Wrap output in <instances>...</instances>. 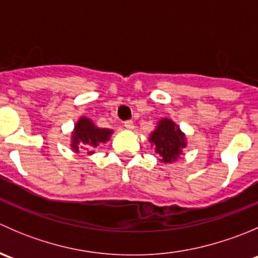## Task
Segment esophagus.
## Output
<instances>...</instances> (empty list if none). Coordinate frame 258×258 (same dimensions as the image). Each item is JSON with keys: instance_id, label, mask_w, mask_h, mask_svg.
<instances>
[{"instance_id": "esophagus-1", "label": "esophagus", "mask_w": 258, "mask_h": 258, "mask_svg": "<svg viewBox=\"0 0 258 258\" xmlns=\"http://www.w3.org/2000/svg\"><path fill=\"white\" fill-rule=\"evenodd\" d=\"M123 126L124 127H126V128L127 130H134V122H132V121H126V122H124V123H123Z\"/></svg>"}]
</instances>
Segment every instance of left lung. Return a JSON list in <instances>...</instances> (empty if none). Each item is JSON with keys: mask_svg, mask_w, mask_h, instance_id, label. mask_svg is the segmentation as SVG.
Masks as SVG:
<instances>
[{"mask_svg": "<svg viewBox=\"0 0 258 258\" xmlns=\"http://www.w3.org/2000/svg\"><path fill=\"white\" fill-rule=\"evenodd\" d=\"M151 146L155 148L160 162L172 163L178 160L182 150L187 146L186 135L170 118H162L157 122V126L150 134Z\"/></svg>", "mask_w": 258, "mask_h": 258, "instance_id": "left-lung-1", "label": "left lung"}]
</instances>
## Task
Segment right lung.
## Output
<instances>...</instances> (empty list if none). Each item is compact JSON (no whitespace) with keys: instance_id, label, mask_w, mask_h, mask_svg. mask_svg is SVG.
I'll use <instances>...</instances> for the list:
<instances>
[{"instance_id":"obj_1","label":"right lung","mask_w":258,"mask_h":258,"mask_svg":"<svg viewBox=\"0 0 258 258\" xmlns=\"http://www.w3.org/2000/svg\"><path fill=\"white\" fill-rule=\"evenodd\" d=\"M112 134L113 130L100 128L87 117H80L71 134V148L76 153L82 148L87 151V155H92L93 148L100 144H106Z\"/></svg>"}]
</instances>
